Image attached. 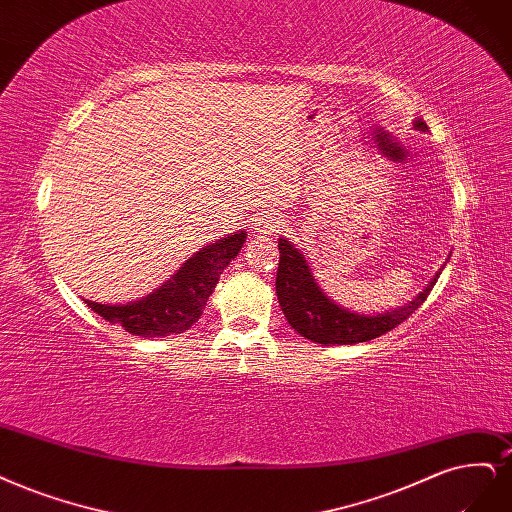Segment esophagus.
<instances>
[{"mask_svg": "<svg viewBox=\"0 0 512 512\" xmlns=\"http://www.w3.org/2000/svg\"><path fill=\"white\" fill-rule=\"evenodd\" d=\"M252 228L256 235H271L277 231V228H281V220L277 214H271V211H262V214L254 218Z\"/></svg>", "mask_w": 512, "mask_h": 512, "instance_id": "1", "label": "esophagus"}]
</instances>
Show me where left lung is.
Returning <instances> with one entry per match:
<instances>
[{
	"instance_id": "obj_1",
	"label": "left lung",
	"mask_w": 512,
	"mask_h": 512,
	"mask_svg": "<svg viewBox=\"0 0 512 512\" xmlns=\"http://www.w3.org/2000/svg\"><path fill=\"white\" fill-rule=\"evenodd\" d=\"M415 129L428 131V125L421 118H417ZM277 248L279 267L275 277V290L281 311H284L288 324L301 334V337L320 345L364 343L394 330L398 324L409 320V317L424 305L440 275L438 271L426 286V290L419 292L413 301L404 307L377 315H364L349 311L326 296V292L317 286L305 256L296 245H292V241L281 237Z\"/></svg>"
}]
</instances>
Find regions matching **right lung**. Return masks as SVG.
Instances as JSON below:
<instances>
[{
  "label": "right lung",
  "mask_w": 512,
  "mask_h": 512,
  "mask_svg": "<svg viewBox=\"0 0 512 512\" xmlns=\"http://www.w3.org/2000/svg\"><path fill=\"white\" fill-rule=\"evenodd\" d=\"M243 243L245 231H239L205 245L161 288L139 301L127 305H103L84 298V303L105 322L118 324L135 337H169L173 332H184L203 315L207 298L214 292L220 273L239 254Z\"/></svg>",
  "instance_id": "right-lung-1"
}]
</instances>
